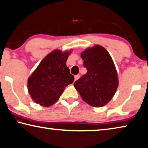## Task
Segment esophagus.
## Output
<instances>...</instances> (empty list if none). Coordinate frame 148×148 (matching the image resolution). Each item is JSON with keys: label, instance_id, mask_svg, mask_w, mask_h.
<instances>
[{"label": "esophagus", "instance_id": "esophagus-1", "mask_svg": "<svg viewBox=\"0 0 148 148\" xmlns=\"http://www.w3.org/2000/svg\"><path fill=\"white\" fill-rule=\"evenodd\" d=\"M79 78V75L77 74V75H76V76H74V81H76V80H77Z\"/></svg>", "mask_w": 148, "mask_h": 148}]
</instances>
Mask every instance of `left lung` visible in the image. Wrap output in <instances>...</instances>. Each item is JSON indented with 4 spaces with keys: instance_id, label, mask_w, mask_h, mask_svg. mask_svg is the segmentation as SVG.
<instances>
[{
    "instance_id": "8db88e82",
    "label": "left lung",
    "mask_w": 148,
    "mask_h": 148,
    "mask_svg": "<svg viewBox=\"0 0 148 148\" xmlns=\"http://www.w3.org/2000/svg\"><path fill=\"white\" fill-rule=\"evenodd\" d=\"M87 73L74 86L87 104L102 107L112 99L118 87L117 71L108 52L99 45L81 53Z\"/></svg>"
}]
</instances>
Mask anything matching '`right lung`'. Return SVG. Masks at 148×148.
Here are the masks:
<instances>
[{"label":"right lung","mask_w":148,"mask_h":148,"mask_svg":"<svg viewBox=\"0 0 148 148\" xmlns=\"http://www.w3.org/2000/svg\"><path fill=\"white\" fill-rule=\"evenodd\" d=\"M69 51L58 49L49 53L28 79V91L37 104L48 107L58 101L65 87L73 83L66 62Z\"/></svg>","instance_id":"right-lung-1"}]
</instances>
